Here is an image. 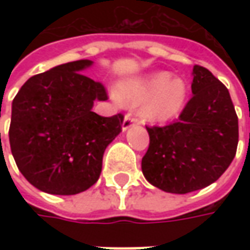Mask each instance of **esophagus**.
<instances>
[{
	"label": "esophagus",
	"mask_w": 250,
	"mask_h": 250,
	"mask_svg": "<svg viewBox=\"0 0 250 250\" xmlns=\"http://www.w3.org/2000/svg\"><path fill=\"white\" fill-rule=\"evenodd\" d=\"M138 124H139V120H138L135 115H132V114H126L125 120H124V122H122V130H128L130 126L138 125Z\"/></svg>",
	"instance_id": "34e87169"
}]
</instances>
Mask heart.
Masks as SVG:
<instances>
[{
	"label": "heart",
	"mask_w": 250,
	"mask_h": 250,
	"mask_svg": "<svg viewBox=\"0 0 250 250\" xmlns=\"http://www.w3.org/2000/svg\"><path fill=\"white\" fill-rule=\"evenodd\" d=\"M117 97L121 103L142 105V117L151 122L174 120L182 112L188 100V84L172 78L167 71L150 73L121 83Z\"/></svg>",
	"instance_id": "1"
}]
</instances>
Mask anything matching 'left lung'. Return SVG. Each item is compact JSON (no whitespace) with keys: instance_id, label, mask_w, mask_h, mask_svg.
<instances>
[{"instance_id":"8db88e82","label":"left lung","mask_w":250,"mask_h":250,"mask_svg":"<svg viewBox=\"0 0 250 250\" xmlns=\"http://www.w3.org/2000/svg\"><path fill=\"white\" fill-rule=\"evenodd\" d=\"M192 75L193 96L177 122L146 126L150 143L142 159L143 175L151 185L179 195L216 182L238 146V117L228 89L200 65Z\"/></svg>"}]
</instances>
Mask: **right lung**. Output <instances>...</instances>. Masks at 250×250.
<instances>
[{
    "label": "right lung",
    "instance_id": "right-lung-1",
    "mask_svg": "<svg viewBox=\"0 0 250 250\" xmlns=\"http://www.w3.org/2000/svg\"><path fill=\"white\" fill-rule=\"evenodd\" d=\"M90 60L32 76L12 101L9 145L19 171L51 195H76L97 182L103 154L122 130L124 115L101 117L94 100L105 87L82 75Z\"/></svg>",
    "mask_w": 250,
    "mask_h": 250
}]
</instances>
